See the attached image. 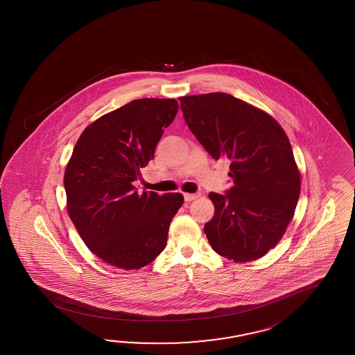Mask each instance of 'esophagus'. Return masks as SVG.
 <instances>
[{
	"label": "esophagus",
	"instance_id": "1",
	"mask_svg": "<svg viewBox=\"0 0 355 355\" xmlns=\"http://www.w3.org/2000/svg\"><path fill=\"white\" fill-rule=\"evenodd\" d=\"M198 197H200V193H184V201H193V200L198 198Z\"/></svg>",
	"mask_w": 355,
	"mask_h": 355
}]
</instances>
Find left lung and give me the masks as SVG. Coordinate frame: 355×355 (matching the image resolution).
<instances>
[{
	"mask_svg": "<svg viewBox=\"0 0 355 355\" xmlns=\"http://www.w3.org/2000/svg\"><path fill=\"white\" fill-rule=\"evenodd\" d=\"M191 132L214 159L226 158L234 182L211 192L214 216L205 234L234 262L257 260L275 248L294 217L300 173L288 135L271 115L226 93L182 96Z\"/></svg>",
	"mask_w": 355,
	"mask_h": 355,
	"instance_id": "obj_1",
	"label": "left lung"
}]
</instances>
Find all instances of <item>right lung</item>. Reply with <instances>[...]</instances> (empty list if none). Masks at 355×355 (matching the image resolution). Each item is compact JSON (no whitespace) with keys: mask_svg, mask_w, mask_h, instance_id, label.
Wrapping results in <instances>:
<instances>
[{"mask_svg":"<svg viewBox=\"0 0 355 355\" xmlns=\"http://www.w3.org/2000/svg\"><path fill=\"white\" fill-rule=\"evenodd\" d=\"M177 112L175 99L130 101L85 128L67 163V214L89 250L115 268L154 261L184 201L181 193L139 194L133 186Z\"/></svg>","mask_w":355,"mask_h":355,"instance_id":"1","label":"right lung"}]
</instances>
